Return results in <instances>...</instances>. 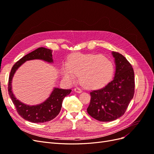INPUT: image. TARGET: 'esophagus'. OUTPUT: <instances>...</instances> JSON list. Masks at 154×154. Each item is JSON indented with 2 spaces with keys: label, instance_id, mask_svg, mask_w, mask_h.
<instances>
[{
  "label": "esophagus",
  "instance_id": "34e87169",
  "mask_svg": "<svg viewBox=\"0 0 154 154\" xmlns=\"http://www.w3.org/2000/svg\"><path fill=\"white\" fill-rule=\"evenodd\" d=\"M74 91H75L77 93H80V92H82L81 88H79V87H76L75 88H74Z\"/></svg>",
  "mask_w": 154,
  "mask_h": 154
}]
</instances>
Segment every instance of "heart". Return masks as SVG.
I'll list each match as a JSON object with an SVG mask.
<instances>
[{
	"instance_id": "b5f03b06",
	"label": "heart",
	"mask_w": 154,
	"mask_h": 154,
	"mask_svg": "<svg viewBox=\"0 0 154 154\" xmlns=\"http://www.w3.org/2000/svg\"><path fill=\"white\" fill-rule=\"evenodd\" d=\"M114 73L113 64L109 60L100 54L73 55L62 68V75L71 82L80 76L81 84L87 88L103 86Z\"/></svg>"
}]
</instances>
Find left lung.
<instances>
[{
	"label": "left lung",
	"instance_id": "left-lung-1",
	"mask_svg": "<svg viewBox=\"0 0 154 154\" xmlns=\"http://www.w3.org/2000/svg\"><path fill=\"white\" fill-rule=\"evenodd\" d=\"M115 58L114 78L103 88L92 91L87 109L91 117L100 122H112L125 113L134 94V72L132 65L118 52L112 51Z\"/></svg>",
	"mask_w": 154,
	"mask_h": 154
}]
</instances>
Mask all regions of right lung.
Masks as SVG:
<instances>
[{
	"mask_svg": "<svg viewBox=\"0 0 154 154\" xmlns=\"http://www.w3.org/2000/svg\"><path fill=\"white\" fill-rule=\"evenodd\" d=\"M52 51L45 48H39L25 55L14 64L9 76L8 94L17 112L22 118L32 123L47 122L57 117L61 110L63 98L71 93V89L55 88L49 98L44 103L35 106H29L21 103L14 96L11 91V80L16 70L27 60L40 59L48 62H53Z\"/></svg>",
	"mask_w": 154,
	"mask_h": 154,
	"instance_id": "right-lung-1",
	"label": "right lung"
}]
</instances>
